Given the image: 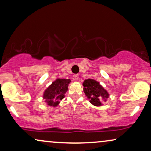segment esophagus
I'll return each mask as SVG.
<instances>
[{
    "instance_id": "esophagus-1",
    "label": "esophagus",
    "mask_w": 151,
    "mask_h": 151,
    "mask_svg": "<svg viewBox=\"0 0 151 151\" xmlns=\"http://www.w3.org/2000/svg\"><path fill=\"white\" fill-rule=\"evenodd\" d=\"M73 78H74V79H75V80H78V78H79V75H78V74H74Z\"/></svg>"
}]
</instances>
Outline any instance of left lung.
I'll use <instances>...</instances> for the list:
<instances>
[{
    "instance_id": "8db88e82",
    "label": "left lung",
    "mask_w": 151,
    "mask_h": 151,
    "mask_svg": "<svg viewBox=\"0 0 151 151\" xmlns=\"http://www.w3.org/2000/svg\"><path fill=\"white\" fill-rule=\"evenodd\" d=\"M83 86L84 93L90 99V102L95 106H101L102 99L109 98L106 91L96 80H86L84 82Z\"/></svg>"
}]
</instances>
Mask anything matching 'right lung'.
I'll list each match as a JSON object with an SVG mask.
<instances>
[{"label": "right lung", "mask_w": 151, "mask_h": 151, "mask_svg": "<svg viewBox=\"0 0 151 151\" xmlns=\"http://www.w3.org/2000/svg\"><path fill=\"white\" fill-rule=\"evenodd\" d=\"M71 82L69 79H57L53 82L44 93V99L49 106H56L60 100L65 98L64 94L67 91L68 84Z\"/></svg>", "instance_id": "right-lung-1"}]
</instances>
